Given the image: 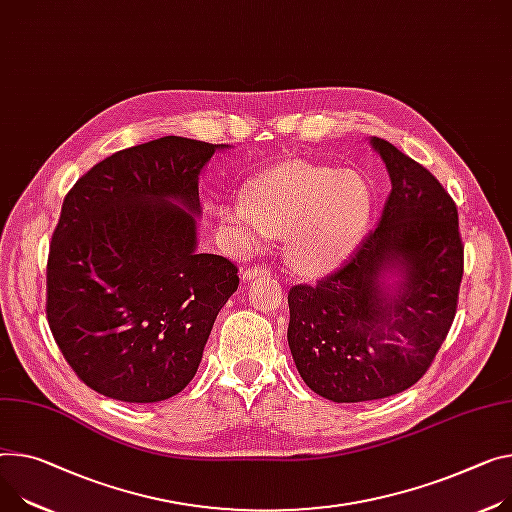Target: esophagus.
<instances>
[{
    "label": "esophagus",
    "instance_id": "obj_1",
    "mask_svg": "<svg viewBox=\"0 0 512 512\" xmlns=\"http://www.w3.org/2000/svg\"><path fill=\"white\" fill-rule=\"evenodd\" d=\"M266 274H270V270L266 266H252V268H244L242 270V281L248 283V281H254L256 277H266Z\"/></svg>",
    "mask_w": 512,
    "mask_h": 512
}]
</instances>
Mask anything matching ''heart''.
<instances>
[{
	"label": "heart",
	"mask_w": 512,
	"mask_h": 512,
	"mask_svg": "<svg viewBox=\"0 0 512 512\" xmlns=\"http://www.w3.org/2000/svg\"><path fill=\"white\" fill-rule=\"evenodd\" d=\"M375 199L367 178L309 162H283L256 176L246 196L219 209L221 229L238 250L287 235L285 256L301 274H326L359 246Z\"/></svg>",
	"instance_id": "1"
}]
</instances>
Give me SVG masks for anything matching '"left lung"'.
Listing matches in <instances>:
<instances>
[{
  "label": "left lung",
  "mask_w": 512,
  "mask_h": 512,
  "mask_svg": "<svg viewBox=\"0 0 512 512\" xmlns=\"http://www.w3.org/2000/svg\"><path fill=\"white\" fill-rule=\"evenodd\" d=\"M391 190L375 229L318 285L289 291V348L318 396L369 402L412 387L435 361L457 311L463 244L441 182L371 137Z\"/></svg>",
  "instance_id": "8db88e82"
}]
</instances>
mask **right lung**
<instances>
[{"label":"right lung","mask_w":512,"mask_h":512,"mask_svg":"<svg viewBox=\"0 0 512 512\" xmlns=\"http://www.w3.org/2000/svg\"><path fill=\"white\" fill-rule=\"evenodd\" d=\"M162 137L116 151L67 192L47 264L65 361L106 398L153 404L194 377L238 266L196 250L199 176L217 149Z\"/></svg>","instance_id":"obj_1"}]
</instances>
